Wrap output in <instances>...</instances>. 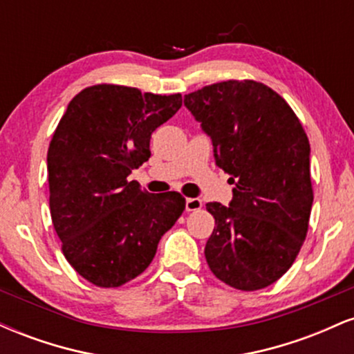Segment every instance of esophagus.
<instances>
[{"label":"esophagus","instance_id":"34e87169","mask_svg":"<svg viewBox=\"0 0 354 354\" xmlns=\"http://www.w3.org/2000/svg\"><path fill=\"white\" fill-rule=\"evenodd\" d=\"M186 211H196V209H201L203 203L200 198H186Z\"/></svg>","mask_w":354,"mask_h":354}]
</instances>
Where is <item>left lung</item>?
Returning a JSON list of instances; mask_svg holds the SVG:
<instances>
[{
  "instance_id": "8db88e82",
  "label": "left lung",
  "mask_w": 354,
  "mask_h": 354,
  "mask_svg": "<svg viewBox=\"0 0 354 354\" xmlns=\"http://www.w3.org/2000/svg\"><path fill=\"white\" fill-rule=\"evenodd\" d=\"M185 106L234 185L230 206L206 205L214 218L205 248L209 270L241 291L270 286L306 238L313 205L306 133L290 104L253 80L209 84L185 95Z\"/></svg>"
}]
</instances>
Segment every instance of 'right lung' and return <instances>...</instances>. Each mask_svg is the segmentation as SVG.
Returning a JSON list of instances; mask_svg holds the SVG:
<instances>
[{"label":"right lung","instance_id":"1","mask_svg":"<svg viewBox=\"0 0 354 354\" xmlns=\"http://www.w3.org/2000/svg\"><path fill=\"white\" fill-rule=\"evenodd\" d=\"M181 95L95 84L68 104L48 148L53 226L78 274L116 288L141 274L185 209L176 191L149 194L133 169L148 158L151 133L181 108Z\"/></svg>","mask_w":354,"mask_h":354}]
</instances>
